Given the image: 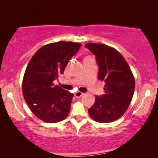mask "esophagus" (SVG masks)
I'll return each instance as SVG.
<instances>
[{
	"label": "esophagus",
	"mask_w": 158,
	"mask_h": 158,
	"mask_svg": "<svg viewBox=\"0 0 158 158\" xmlns=\"http://www.w3.org/2000/svg\"><path fill=\"white\" fill-rule=\"evenodd\" d=\"M83 93H82V92H80V91H77V92H76L75 94V97H77V98H81V96H83Z\"/></svg>",
	"instance_id": "34e87169"
}]
</instances>
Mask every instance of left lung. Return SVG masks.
<instances>
[{
    "mask_svg": "<svg viewBox=\"0 0 158 158\" xmlns=\"http://www.w3.org/2000/svg\"><path fill=\"white\" fill-rule=\"evenodd\" d=\"M85 47L96 56L98 77L105 82V94L96 96L88 113L98 122H112L124 115L130 104L135 86L133 74L123 56L113 47L95 43Z\"/></svg>",
    "mask_w": 158,
    "mask_h": 158,
    "instance_id": "8db88e82",
    "label": "left lung"
}]
</instances>
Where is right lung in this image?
<instances>
[{
	"mask_svg": "<svg viewBox=\"0 0 158 158\" xmlns=\"http://www.w3.org/2000/svg\"><path fill=\"white\" fill-rule=\"evenodd\" d=\"M81 43L58 42L41 47L26 69L22 91L26 102L36 117L56 123L68 116L74 94L55 85L53 81L77 52Z\"/></svg>",
	"mask_w": 158,
	"mask_h": 158,
	"instance_id": "1",
	"label": "right lung"
}]
</instances>
